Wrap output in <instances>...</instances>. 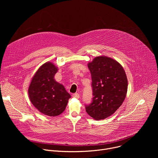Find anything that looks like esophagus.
<instances>
[{
	"label": "esophagus",
	"mask_w": 158,
	"mask_h": 158,
	"mask_svg": "<svg viewBox=\"0 0 158 158\" xmlns=\"http://www.w3.org/2000/svg\"><path fill=\"white\" fill-rule=\"evenodd\" d=\"M73 97L74 98H76V99H79L80 96H79V94L78 93H74V94H73Z\"/></svg>",
	"instance_id": "esophagus-1"
}]
</instances>
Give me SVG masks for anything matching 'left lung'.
I'll return each instance as SVG.
<instances>
[{"label": "left lung", "mask_w": 158, "mask_h": 158, "mask_svg": "<svg viewBox=\"0 0 158 158\" xmlns=\"http://www.w3.org/2000/svg\"><path fill=\"white\" fill-rule=\"evenodd\" d=\"M92 77V103L87 113L96 120L104 119L119 108L127 91V79L123 67L107 56L96 57L87 64Z\"/></svg>", "instance_id": "left-lung-1"}]
</instances>
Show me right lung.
<instances>
[{
  "instance_id": "right-lung-1",
  "label": "right lung",
  "mask_w": 158,
  "mask_h": 158,
  "mask_svg": "<svg viewBox=\"0 0 158 158\" xmlns=\"http://www.w3.org/2000/svg\"><path fill=\"white\" fill-rule=\"evenodd\" d=\"M58 67L51 62L42 64L32 77L28 89L31 102L44 115L57 116L65 110L71 95L54 76Z\"/></svg>"
}]
</instances>
